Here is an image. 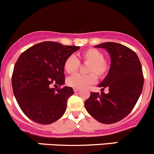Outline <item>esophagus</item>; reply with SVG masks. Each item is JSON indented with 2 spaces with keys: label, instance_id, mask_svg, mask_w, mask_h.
Wrapping results in <instances>:
<instances>
[{
  "label": "esophagus",
  "instance_id": "obj_1",
  "mask_svg": "<svg viewBox=\"0 0 154 154\" xmlns=\"http://www.w3.org/2000/svg\"><path fill=\"white\" fill-rule=\"evenodd\" d=\"M80 90V88H74V92H77V91Z\"/></svg>",
  "mask_w": 154,
  "mask_h": 154
}]
</instances>
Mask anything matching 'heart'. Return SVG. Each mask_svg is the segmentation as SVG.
Segmentation results:
<instances>
[{
    "label": "heart",
    "instance_id": "heart-1",
    "mask_svg": "<svg viewBox=\"0 0 154 154\" xmlns=\"http://www.w3.org/2000/svg\"><path fill=\"white\" fill-rule=\"evenodd\" d=\"M80 59L84 63H88V73L91 74L84 76L75 74L67 80L68 86L77 88H83L94 84L97 81V76L104 77L109 71V64L104 60V56L100 51L94 48L86 50L80 54ZM64 70L68 74L75 73L80 67V62L74 57L71 55L64 63Z\"/></svg>",
    "mask_w": 154,
    "mask_h": 154
}]
</instances>
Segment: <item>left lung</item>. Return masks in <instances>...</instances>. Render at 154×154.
<instances>
[{"mask_svg":"<svg viewBox=\"0 0 154 154\" xmlns=\"http://www.w3.org/2000/svg\"><path fill=\"white\" fill-rule=\"evenodd\" d=\"M94 48L105 49L110 56L108 74L97 85L101 91L108 88L109 93L91 92L85 108L100 123H116L130 114L140 97L144 85L142 65L136 53L123 45L105 42Z\"/></svg>","mask_w":154,"mask_h":154,"instance_id":"left-lung-1","label":"left lung"}]
</instances>
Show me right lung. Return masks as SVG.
I'll return each mask as SVG.
<instances>
[{
  "instance_id": "1",
  "label": "right lung",
  "mask_w": 154,
  "mask_h": 154,
  "mask_svg": "<svg viewBox=\"0 0 154 154\" xmlns=\"http://www.w3.org/2000/svg\"><path fill=\"white\" fill-rule=\"evenodd\" d=\"M80 46L63 45L43 42L20 55L14 67L12 86L18 106L27 118L41 125L60 119L67 107V100L74 94L71 87L51 88L65 84L64 63Z\"/></svg>"
}]
</instances>
